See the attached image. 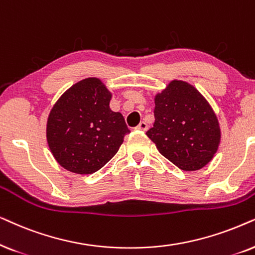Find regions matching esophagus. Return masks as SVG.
<instances>
[{
  "label": "esophagus",
  "mask_w": 255,
  "mask_h": 255,
  "mask_svg": "<svg viewBox=\"0 0 255 255\" xmlns=\"http://www.w3.org/2000/svg\"><path fill=\"white\" fill-rule=\"evenodd\" d=\"M136 129H138V130H143V131H145L148 129V125L145 124L144 121H141L140 124H138V126L136 127Z\"/></svg>",
  "instance_id": "1"
}]
</instances>
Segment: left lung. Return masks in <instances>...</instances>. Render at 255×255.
<instances>
[{
  "label": "left lung",
  "mask_w": 255,
  "mask_h": 255,
  "mask_svg": "<svg viewBox=\"0 0 255 255\" xmlns=\"http://www.w3.org/2000/svg\"><path fill=\"white\" fill-rule=\"evenodd\" d=\"M154 115L147 136L165 158L185 171L211 161L220 142L218 119L192 85L172 80L155 97Z\"/></svg>",
  "instance_id": "left-lung-1"
}]
</instances>
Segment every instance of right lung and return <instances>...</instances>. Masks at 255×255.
Here are the masks:
<instances>
[{
  "label": "right lung",
  "instance_id": "1",
  "mask_svg": "<svg viewBox=\"0 0 255 255\" xmlns=\"http://www.w3.org/2000/svg\"><path fill=\"white\" fill-rule=\"evenodd\" d=\"M112 94L98 78L70 87L47 119L46 138L56 161L74 174L104 167L129 133L121 113L110 108Z\"/></svg>",
  "mask_w": 255,
  "mask_h": 255
}]
</instances>
